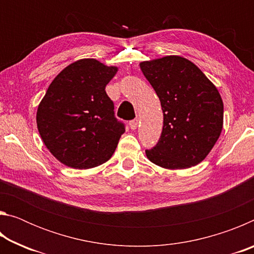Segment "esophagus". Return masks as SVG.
Wrapping results in <instances>:
<instances>
[{
	"mask_svg": "<svg viewBox=\"0 0 254 254\" xmlns=\"http://www.w3.org/2000/svg\"><path fill=\"white\" fill-rule=\"evenodd\" d=\"M137 124H139V121L137 120H132V121H130V123H128V126H130L131 130H135V128L137 127Z\"/></svg>",
	"mask_w": 254,
	"mask_h": 254,
	"instance_id": "obj_1",
	"label": "esophagus"
}]
</instances>
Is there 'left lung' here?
Masks as SVG:
<instances>
[{
    "label": "left lung",
    "mask_w": 254,
    "mask_h": 254,
    "mask_svg": "<svg viewBox=\"0 0 254 254\" xmlns=\"http://www.w3.org/2000/svg\"><path fill=\"white\" fill-rule=\"evenodd\" d=\"M161 103L163 127L156 147L145 150L154 165L186 169L207 157L223 128V101L216 86L180 56L140 63Z\"/></svg>",
    "instance_id": "left-lung-1"
}]
</instances>
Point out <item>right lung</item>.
I'll use <instances>...</instances> for the list:
<instances>
[{
    "label": "right lung",
    "mask_w": 254,
    "mask_h": 254,
    "mask_svg": "<svg viewBox=\"0 0 254 254\" xmlns=\"http://www.w3.org/2000/svg\"><path fill=\"white\" fill-rule=\"evenodd\" d=\"M118 67L79 59L51 81L37 111V127L51 154L67 167L94 168L114 153L126 132L105 92Z\"/></svg>",
    "instance_id": "add662e5"
}]
</instances>
